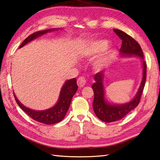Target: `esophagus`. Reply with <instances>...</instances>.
I'll return each instance as SVG.
<instances>
[{
	"label": "esophagus",
	"instance_id": "esophagus-1",
	"mask_svg": "<svg viewBox=\"0 0 160 160\" xmlns=\"http://www.w3.org/2000/svg\"><path fill=\"white\" fill-rule=\"evenodd\" d=\"M86 82H87V80L84 77H80L77 80V84H78V87L81 88L85 85Z\"/></svg>",
	"mask_w": 160,
	"mask_h": 160
}]
</instances>
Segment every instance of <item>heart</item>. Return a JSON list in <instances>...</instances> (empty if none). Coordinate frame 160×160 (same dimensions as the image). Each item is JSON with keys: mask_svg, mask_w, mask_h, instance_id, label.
I'll return each instance as SVG.
<instances>
[{"mask_svg": "<svg viewBox=\"0 0 160 160\" xmlns=\"http://www.w3.org/2000/svg\"><path fill=\"white\" fill-rule=\"evenodd\" d=\"M108 45V42L105 40H98L96 41L93 42L91 45L87 47L86 49V52L88 55L93 56L95 54L100 53L102 52L103 51L106 49ZM112 50L111 49H107L105 51V52L100 57L96 60L95 62V66L97 68H101L105 64L107 63V62L109 60L111 56Z\"/></svg>", "mask_w": 160, "mask_h": 160, "instance_id": "b5f03b06", "label": "heart"}]
</instances>
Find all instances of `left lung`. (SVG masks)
I'll return each instance as SVG.
<instances>
[{
	"instance_id": "8db88e82",
	"label": "left lung",
	"mask_w": 160,
	"mask_h": 160,
	"mask_svg": "<svg viewBox=\"0 0 160 160\" xmlns=\"http://www.w3.org/2000/svg\"><path fill=\"white\" fill-rule=\"evenodd\" d=\"M114 32L122 40V47L120 49L122 56H136L142 60L143 74L142 79L138 92L133 99L129 102L116 104H111L105 99V93L104 87V71H100L95 75V82L92 85L94 92V100L93 108L95 114L100 120L105 122H112L121 120L129 112L137 107L140 102V98L146 82L147 75V64L144 60V53L141 47L138 42L131 36L127 34L121 30L113 29Z\"/></svg>"
}]
</instances>
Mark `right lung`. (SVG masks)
Returning a JSON list of instances; mask_svg holds the SVG:
<instances>
[{
	"instance_id": "obj_1",
	"label": "right lung",
	"mask_w": 160,
	"mask_h": 160,
	"mask_svg": "<svg viewBox=\"0 0 160 160\" xmlns=\"http://www.w3.org/2000/svg\"><path fill=\"white\" fill-rule=\"evenodd\" d=\"M56 30H58V29H49L44 30V31H38L33 33L24 40L19 48H21L28 42L39 38L40 36L45 34L47 33L56 31ZM77 90L78 85L76 78H74L73 79L67 80L60 90L59 98L57 103L52 108L42 111H35L26 107L18 100L14 93L13 95H14L15 100L18 106L33 120L43 124H53L60 122L63 120L68 109H69L73 95L76 93Z\"/></svg>"
}]
</instances>
